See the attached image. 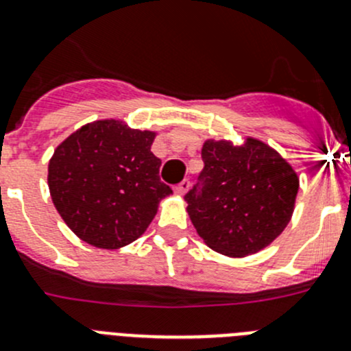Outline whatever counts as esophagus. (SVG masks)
Wrapping results in <instances>:
<instances>
[{
  "label": "esophagus",
  "instance_id": "obj_1",
  "mask_svg": "<svg viewBox=\"0 0 351 351\" xmlns=\"http://www.w3.org/2000/svg\"><path fill=\"white\" fill-rule=\"evenodd\" d=\"M173 190H176V193L178 195H184L186 191L190 190V181H188V179H182V181L173 188Z\"/></svg>",
  "mask_w": 351,
  "mask_h": 351
}]
</instances>
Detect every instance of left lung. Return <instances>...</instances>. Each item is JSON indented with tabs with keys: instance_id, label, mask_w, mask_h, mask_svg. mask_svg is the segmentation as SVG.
<instances>
[{
	"instance_id": "1",
	"label": "left lung",
	"mask_w": 351,
	"mask_h": 351,
	"mask_svg": "<svg viewBox=\"0 0 351 351\" xmlns=\"http://www.w3.org/2000/svg\"><path fill=\"white\" fill-rule=\"evenodd\" d=\"M204 170L184 195L198 235L221 255L244 256L269 246L288 225L299 179L263 142L207 141Z\"/></svg>"
}]
</instances>
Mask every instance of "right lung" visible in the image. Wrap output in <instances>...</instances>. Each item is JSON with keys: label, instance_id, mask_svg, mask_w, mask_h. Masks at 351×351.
Returning a JSON list of instances; mask_svg holds the SVG:
<instances>
[{"label": "right lung", "instance_id": "obj_1", "mask_svg": "<svg viewBox=\"0 0 351 351\" xmlns=\"http://www.w3.org/2000/svg\"><path fill=\"white\" fill-rule=\"evenodd\" d=\"M153 141V132L104 119L58 145L49 161V190L73 234L104 250L126 246L144 234L158 202L172 193L160 179Z\"/></svg>", "mask_w": 351, "mask_h": 351}]
</instances>
